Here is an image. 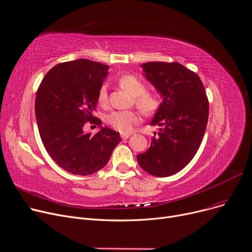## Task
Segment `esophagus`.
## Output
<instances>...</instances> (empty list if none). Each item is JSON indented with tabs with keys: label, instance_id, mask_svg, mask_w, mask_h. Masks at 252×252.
<instances>
[{
	"label": "esophagus",
	"instance_id": "34e87169",
	"mask_svg": "<svg viewBox=\"0 0 252 252\" xmlns=\"http://www.w3.org/2000/svg\"><path fill=\"white\" fill-rule=\"evenodd\" d=\"M131 134L130 133H121V137L122 139H127Z\"/></svg>",
	"mask_w": 252,
	"mask_h": 252
}]
</instances>
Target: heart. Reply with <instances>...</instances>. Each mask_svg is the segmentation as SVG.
Segmentation results:
<instances>
[{
    "label": "heart",
    "instance_id": "obj_1",
    "mask_svg": "<svg viewBox=\"0 0 252 252\" xmlns=\"http://www.w3.org/2000/svg\"><path fill=\"white\" fill-rule=\"evenodd\" d=\"M122 89L134 97L138 109L145 115H153L159 110L161 101L157 95L147 93L146 84L134 75H125L118 79ZM98 102L102 105L107 102L106 85H102L98 91ZM105 122L121 133H129L138 122V115L133 111H114L105 117Z\"/></svg>",
    "mask_w": 252,
    "mask_h": 252
}]
</instances>
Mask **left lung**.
I'll return each instance as SVG.
<instances>
[{"label": "left lung", "instance_id": "1", "mask_svg": "<svg viewBox=\"0 0 252 252\" xmlns=\"http://www.w3.org/2000/svg\"><path fill=\"white\" fill-rule=\"evenodd\" d=\"M141 67L163 102L151 122L161 128L149 150L137 155V162L152 175L170 176L185 168L200 148L208 121V98L198 75L181 63L153 62Z\"/></svg>", "mask_w": 252, "mask_h": 252}]
</instances>
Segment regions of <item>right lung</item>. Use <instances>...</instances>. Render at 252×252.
Wrapping results in <instances>:
<instances>
[{
    "mask_svg": "<svg viewBox=\"0 0 252 252\" xmlns=\"http://www.w3.org/2000/svg\"><path fill=\"white\" fill-rule=\"evenodd\" d=\"M109 66L88 59L58 63L40 84L34 112L43 145L55 163L77 175H89L109 162L121 141L119 132L101 127L94 136L83 132L87 122L101 125L92 113Z\"/></svg>",
    "mask_w": 252,
    "mask_h": 252,
    "instance_id": "1",
    "label": "right lung"
}]
</instances>
